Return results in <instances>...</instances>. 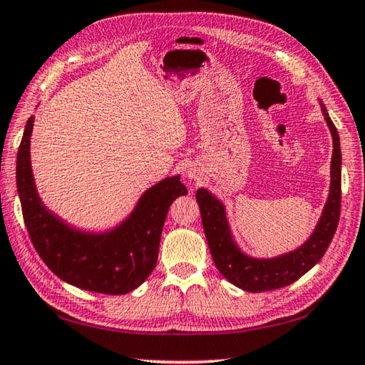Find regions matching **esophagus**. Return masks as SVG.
<instances>
[{
	"mask_svg": "<svg viewBox=\"0 0 365 365\" xmlns=\"http://www.w3.org/2000/svg\"><path fill=\"white\" fill-rule=\"evenodd\" d=\"M187 178H190V180H197V170H194V168H189V171H187Z\"/></svg>",
	"mask_w": 365,
	"mask_h": 365,
	"instance_id": "1",
	"label": "esophagus"
}]
</instances>
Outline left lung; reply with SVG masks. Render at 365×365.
Wrapping results in <instances>:
<instances>
[{
	"mask_svg": "<svg viewBox=\"0 0 365 365\" xmlns=\"http://www.w3.org/2000/svg\"><path fill=\"white\" fill-rule=\"evenodd\" d=\"M321 111L329 130H331L334 141L331 160V189H329L327 202L313 233L297 250L270 259L247 256L240 250L232 237L224 205L206 189L202 187L197 190L195 197L198 206H200L202 224L206 242H208L211 251V257L215 260L219 273L240 289L247 292H264L289 286L319 262L332 242L340 219L341 150L339 132H336L334 122L329 118L327 109L322 103Z\"/></svg>",
	"mask_w": 365,
	"mask_h": 365,
	"instance_id": "1",
	"label": "left lung"
}]
</instances>
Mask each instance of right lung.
<instances>
[{"instance_id":"1","label":"right lung","mask_w":365,"mask_h":365,"mask_svg":"<svg viewBox=\"0 0 365 365\" xmlns=\"http://www.w3.org/2000/svg\"><path fill=\"white\" fill-rule=\"evenodd\" d=\"M34 118L25 125L17 153V192L34 250L44 264L81 289L120 295L153 273L170 205L187 195L180 175L165 178L141 195L130 216L114 229L93 233L70 227L41 202L30 160Z\"/></svg>"}]
</instances>
